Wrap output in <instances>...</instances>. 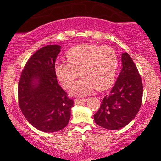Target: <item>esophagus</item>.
<instances>
[{
    "label": "esophagus",
    "instance_id": "obj_1",
    "mask_svg": "<svg viewBox=\"0 0 161 161\" xmlns=\"http://www.w3.org/2000/svg\"><path fill=\"white\" fill-rule=\"evenodd\" d=\"M87 101L86 98H82V99L78 98V99H75V104H81V103L85 102V101Z\"/></svg>",
    "mask_w": 161,
    "mask_h": 161
}]
</instances>
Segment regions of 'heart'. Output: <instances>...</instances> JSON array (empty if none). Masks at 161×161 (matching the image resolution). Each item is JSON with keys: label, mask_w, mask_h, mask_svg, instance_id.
<instances>
[{"label": "heart", "mask_w": 161, "mask_h": 161, "mask_svg": "<svg viewBox=\"0 0 161 161\" xmlns=\"http://www.w3.org/2000/svg\"><path fill=\"white\" fill-rule=\"evenodd\" d=\"M67 62L57 61L54 72L57 79L66 88H69L79 75L82 78L75 85L71 93L86 95L95 88L103 91L115 81L118 69V55L113 47L82 44L66 53Z\"/></svg>", "instance_id": "obj_1"}]
</instances>
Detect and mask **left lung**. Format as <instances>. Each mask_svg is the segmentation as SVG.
Here are the masks:
<instances>
[{"mask_svg":"<svg viewBox=\"0 0 161 161\" xmlns=\"http://www.w3.org/2000/svg\"><path fill=\"white\" fill-rule=\"evenodd\" d=\"M123 68L109 95L101 101L94 115L103 128L118 130L129 124L141 108L143 85L137 66L128 53L122 54Z\"/></svg>","mask_w":161,"mask_h":161,"instance_id":"left-lung-1","label":"left lung"}]
</instances>
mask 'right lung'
I'll use <instances>...</instances> for the list:
<instances>
[{"mask_svg":"<svg viewBox=\"0 0 161 161\" xmlns=\"http://www.w3.org/2000/svg\"><path fill=\"white\" fill-rule=\"evenodd\" d=\"M60 48V45H47L33 53L24 66L18 85L22 113L35 128L45 132L66 127L74 105L55 75L54 64Z\"/></svg>","mask_w":161,"mask_h":161,"instance_id":"add662e5","label":"right lung"}]
</instances>
